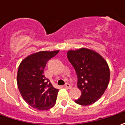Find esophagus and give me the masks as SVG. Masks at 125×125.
<instances>
[{
  "mask_svg": "<svg viewBox=\"0 0 125 125\" xmlns=\"http://www.w3.org/2000/svg\"><path fill=\"white\" fill-rule=\"evenodd\" d=\"M65 86L66 88H68V89L72 88V85H71L70 83H65Z\"/></svg>",
  "mask_w": 125,
  "mask_h": 125,
  "instance_id": "esophagus-1",
  "label": "esophagus"
}]
</instances>
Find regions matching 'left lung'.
<instances>
[{
    "label": "left lung",
    "mask_w": 125,
    "mask_h": 125,
    "mask_svg": "<svg viewBox=\"0 0 125 125\" xmlns=\"http://www.w3.org/2000/svg\"><path fill=\"white\" fill-rule=\"evenodd\" d=\"M67 58L77 75V85L81 91L75 102L90 105L100 98L108 87L110 71L107 62L95 51L88 49L69 51Z\"/></svg>",
    "instance_id": "left-lung-1"
}]
</instances>
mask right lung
<instances>
[{
	"instance_id": "1",
	"label": "right lung",
	"mask_w": 125,
	"mask_h": 125,
	"mask_svg": "<svg viewBox=\"0 0 125 125\" xmlns=\"http://www.w3.org/2000/svg\"><path fill=\"white\" fill-rule=\"evenodd\" d=\"M59 51H40L28 56L17 72V85L22 97L37 110H48L55 105L58 89L55 88L44 74L46 62Z\"/></svg>"
}]
</instances>
